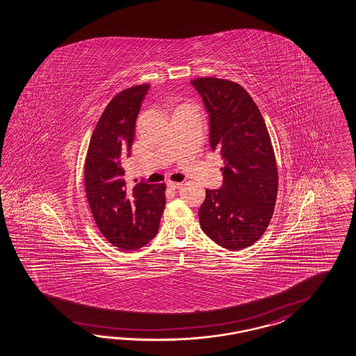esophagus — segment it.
Instances as JSON below:
<instances>
[{"mask_svg": "<svg viewBox=\"0 0 356 356\" xmlns=\"http://www.w3.org/2000/svg\"><path fill=\"white\" fill-rule=\"evenodd\" d=\"M181 185H183V184L176 183V181H168V183H167V186L171 188V189H179Z\"/></svg>", "mask_w": 356, "mask_h": 356, "instance_id": "34e87169", "label": "esophagus"}]
</instances>
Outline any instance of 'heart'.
<instances>
[{"label": "heart", "mask_w": 356, "mask_h": 356, "mask_svg": "<svg viewBox=\"0 0 356 356\" xmlns=\"http://www.w3.org/2000/svg\"><path fill=\"white\" fill-rule=\"evenodd\" d=\"M181 106H185V105H180V106H179V107H181Z\"/></svg>", "instance_id": "heart-1"}]
</instances>
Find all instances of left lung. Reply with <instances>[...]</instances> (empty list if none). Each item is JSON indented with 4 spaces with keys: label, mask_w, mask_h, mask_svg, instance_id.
Wrapping results in <instances>:
<instances>
[{
    "label": "left lung",
    "mask_w": 356,
    "mask_h": 356,
    "mask_svg": "<svg viewBox=\"0 0 356 356\" xmlns=\"http://www.w3.org/2000/svg\"><path fill=\"white\" fill-rule=\"evenodd\" d=\"M209 114L210 146L224 159L220 189H206L198 216L202 231L228 250L263 236L277 198L279 173L259 108L240 84L218 77L192 80Z\"/></svg>",
    "instance_id": "8db88e82"
}]
</instances>
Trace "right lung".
I'll return each mask as SVG.
<instances>
[{"instance_id":"obj_1","label":"right lung","mask_w":356,"mask_h":356,"mask_svg":"<svg viewBox=\"0 0 356 356\" xmlns=\"http://www.w3.org/2000/svg\"><path fill=\"white\" fill-rule=\"evenodd\" d=\"M149 84L127 88L106 106L88 146L84 181L88 203L106 240L136 250L153 240L165 204V184L129 188L123 163L131 156L135 124Z\"/></svg>"}]
</instances>
